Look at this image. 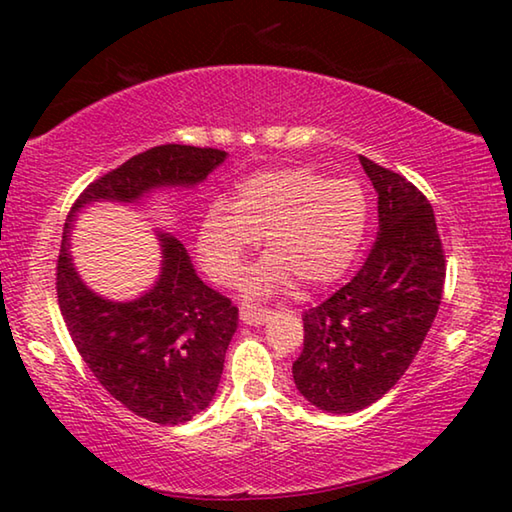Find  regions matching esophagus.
<instances>
[{
    "mask_svg": "<svg viewBox=\"0 0 512 512\" xmlns=\"http://www.w3.org/2000/svg\"><path fill=\"white\" fill-rule=\"evenodd\" d=\"M273 311L266 307H257V305H241L239 307V316L246 325H264L268 318H271Z\"/></svg>",
    "mask_w": 512,
    "mask_h": 512,
    "instance_id": "34e87169",
    "label": "esophagus"
}]
</instances>
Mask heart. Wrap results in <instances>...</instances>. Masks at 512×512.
<instances>
[{
  "mask_svg": "<svg viewBox=\"0 0 512 512\" xmlns=\"http://www.w3.org/2000/svg\"><path fill=\"white\" fill-rule=\"evenodd\" d=\"M366 225L368 198L357 180L296 167L259 171L235 187L232 205L207 207L198 253L207 273L228 284L264 237L271 255L246 275L248 293L284 289L296 277L305 287H325L348 273Z\"/></svg>",
  "mask_w": 512,
  "mask_h": 512,
  "instance_id": "heart-1",
  "label": "heart"
}]
</instances>
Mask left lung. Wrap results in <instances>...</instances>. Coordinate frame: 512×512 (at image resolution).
I'll use <instances>...</instances> for the list:
<instances>
[{"label":"left lung","instance_id":"left-lung-1","mask_svg":"<svg viewBox=\"0 0 512 512\" xmlns=\"http://www.w3.org/2000/svg\"><path fill=\"white\" fill-rule=\"evenodd\" d=\"M359 160L377 192V241L345 287L305 311V348L293 361L298 391L329 413L366 409L400 381L438 314L447 271L427 196Z\"/></svg>","mask_w":512,"mask_h":512}]
</instances>
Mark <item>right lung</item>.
I'll list each match as a JSON object with an SVG mask.
<instances>
[{
	"label": "right lung",
	"mask_w": 512,
	"mask_h": 512,
	"mask_svg": "<svg viewBox=\"0 0 512 512\" xmlns=\"http://www.w3.org/2000/svg\"><path fill=\"white\" fill-rule=\"evenodd\" d=\"M225 160V151L162 144L103 173L74 201L56 262L58 307L76 350L99 384L140 418L158 424L192 420L212 402L237 307L196 275L185 246L167 232L162 273L133 302H110L81 282L69 257L74 212L92 201L135 203L158 187H189Z\"/></svg>",
	"instance_id": "1"
}]
</instances>
